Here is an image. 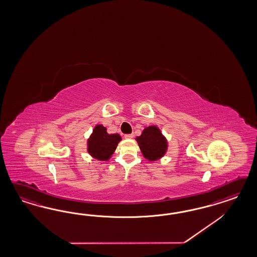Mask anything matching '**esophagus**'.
Listing matches in <instances>:
<instances>
[{"label":"esophagus","instance_id":"34e87169","mask_svg":"<svg viewBox=\"0 0 257 257\" xmlns=\"http://www.w3.org/2000/svg\"><path fill=\"white\" fill-rule=\"evenodd\" d=\"M133 137H134L133 134H129V135H125L124 136V138L126 140H131V139H133Z\"/></svg>","mask_w":257,"mask_h":257}]
</instances>
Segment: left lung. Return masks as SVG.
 <instances>
[{"instance_id": "left-lung-1", "label": "left lung", "mask_w": 257, "mask_h": 257, "mask_svg": "<svg viewBox=\"0 0 257 257\" xmlns=\"http://www.w3.org/2000/svg\"><path fill=\"white\" fill-rule=\"evenodd\" d=\"M136 140L139 143L142 155L150 161H156L161 158L167 152V140L156 126L146 127L141 136Z\"/></svg>"}]
</instances>
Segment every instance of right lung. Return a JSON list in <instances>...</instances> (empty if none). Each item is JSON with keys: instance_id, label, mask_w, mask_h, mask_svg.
<instances>
[{"instance_id": "right-lung-1", "label": "right lung", "mask_w": 257, "mask_h": 257, "mask_svg": "<svg viewBox=\"0 0 257 257\" xmlns=\"http://www.w3.org/2000/svg\"><path fill=\"white\" fill-rule=\"evenodd\" d=\"M121 138L118 134L109 135L102 125H96L87 140V152L94 158L106 161L114 154Z\"/></svg>"}]
</instances>
